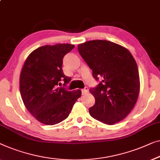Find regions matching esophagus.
<instances>
[{"label":"esophagus","instance_id":"1","mask_svg":"<svg viewBox=\"0 0 160 160\" xmlns=\"http://www.w3.org/2000/svg\"><path fill=\"white\" fill-rule=\"evenodd\" d=\"M88 92H89V89H88L87 87H85L84 89H82V95H84V94H87Z\"/></svg>","mask_w":160,"mask_h":160}]
</instances>
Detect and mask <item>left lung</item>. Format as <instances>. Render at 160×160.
Returning a JSON list of instances; mask_svg holds the SVG:
<instances>
[{"label": "left lung", "instance_id": "8db88e82", "mask_svg": "<svg viewBox=\"0 0 160 160\" xmlns=\"http://www.w3.org/2000/svg\"><path fill=\"white\" fill-rule=\"evenodd\" d=\"M78 50L99 84L89 91L95 104L89 109L94 119L112 125L125 118L133 108L140 89L138 66L126 48L107 40L88 41Z\"/></svg>", "mask_w": 160, "mask_h": 160}]
</instances>
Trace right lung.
<instances>
[{
  "label": "right lung",
  "mask_w": 160,
  "mask_h": 160,
  "mask_svg": "<svg viewBox=\"0 0 160 160\" xmlns=\"http://www.w3.org/2000/svg\"><path fill=\"white\" fill-rule=\"evenodd\" d=\"M74 48L70 44H56L38 48L30 53L20 75V93L29 112L48 126L66 119L73 105L82 95L79 89L69 92L58 87L71 78L62 69L63 57Z\"/></svg>",
  "instance_id": "1"
}]
</instances>
